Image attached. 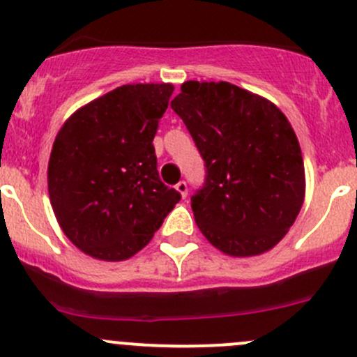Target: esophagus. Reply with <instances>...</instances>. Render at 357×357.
Wrapping results in <instances>:
<instances>
[{"mask_svg": "<svg viewBox=\"0 0 357 357\" xmlns=\"http://www.w3.org/2000/svg\"><path fill=\"white\" fill-rule=\"evenodd\" d=\"M176 190H178V193L181 195V199H186V197H188V185H186L185 181H179L178 185H176Z\"/></svg>", "mask_w": 357, "mask_h": 357, "instance_id": "obj_1", "label": "esophagus"}]
</instances>
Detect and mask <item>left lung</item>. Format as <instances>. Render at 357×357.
I'll return each instance as SVG.
<instances>
[{
	"label": "left lung",
	"instance_id": "left-lung-1",
	"mask_svg": "<svg viewBox=\"0 0 357 357\" xmlns=\"http://www.w3.org/2000/svg\"><path fill=\"white\" fill-rule=\"evenodd\" d=\"M207 176L192 197L202 235L231 257L271 250L305 197L301 145L282 110L229 82L186 81L171 102Z\"/></svg>",
	"mask_w": 357,
	"mask_h": 357
}]
</instances>
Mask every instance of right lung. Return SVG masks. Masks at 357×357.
I'll return each instance as SVG.
<instances>
[{
    "label": "right lung",
    "mask_w": 357,
    "mask_h": 357,
    "mask_svg": "<svg viewBox=\"0 0 357 357\" xmlns=\"http://www.w3.org/2000/svg\"><path fill=\"white\" fill-rule=\"evenodd\" d=\"M174 86L124 84L63 122L48 162L60 228L98 261L142 250L181 195L158 178L152 142Z\"/></svg>",
    "instance_id": "1"
}]
</instances>
